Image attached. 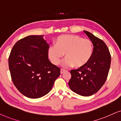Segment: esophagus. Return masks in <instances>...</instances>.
<instances>
[{
  "mask_svg": "<svg viewBox=\"0 0 121 121\" xmlns=\"http://www.w3.org/2000/svg\"><path fill=\"white\" fill-rule=\"evenodd\" d=\"M66 72V70H65V69H61V70H60V73H61V74L64 73V72Z\"/></svg>",
  "mask_w": 121,
  "mask_h": 121,
  "instance_id": "1",
  "label": "esophagus"
}]
</instances>
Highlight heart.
I'll list each match as a JSON object with an SVG mask.
<instances>
[{"label":"heart","instance_id":"obj_1","mask_svg":"<svg viewBox=\"0 0 121 121\" xmlns=\"http://www.w3.org/2000/svg\"><path fill=\"white\" fill-rule=\"evenodd\" d=\"M93 52V43L89 39L76 35H62L57 37L55 44L49 46L48 53L52 64L58 65L65 53L62 62L65 68L75 66L79 68L91 60Z\"/></svg>","mask_w":121,"mask_h":121}]
</instances>
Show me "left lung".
Wrapping results in <instances>:
<instances>
[{"label": "left lung", "instance_id": "obj_1", "mask_svg": "<svg viewBox=\"0 0 121 121\" xmlns=\"http://www.w3.org/2000/svg\"><path fill=\"white\" fill-rule=\"evenodd\" d=\"M84 32L93 43L92 56L84 66L71 70L69 86L76 94L89 96L98 91L104 84L111 65V55L103 40L89 32Z\"/></svg>", "mask_w": 121, "mask_h": 121}]
</instances>
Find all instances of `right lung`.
<instances>
[{"label": "right lung", "mask_w": 121, "mask_h": 121, "mask_svg": "<svg viewBox=\"0 0 121 121\" xmlns=\"http://www.w3.org/2000/svg\"><path fill=\"white\" fill-rule=\"evenodd\" d=\"M42 35H29L16 42L10 52L9 67L18 91L29 98L47 94L60 74L48 59L49 45Z\"/></svg>", "instance_id": "obj_1"}]
</instances>
